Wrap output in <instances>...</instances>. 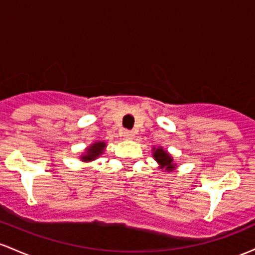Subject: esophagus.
Here are the masks:
<instances>
[{
	"instance_id": "34e87169",
	"label": "esophagus",
	"mask_w": 255,
	"mask_h": 255,
	"mask_svg": "<svg viewBox=\"0 0 255 255\" xmlns=\"http://www.w3.org/2000/svg\"><path fill=\"white\" fill-rule=\"evenodd\" d=\"M123 138L127 139V140H130V139L134 138V132H132V130H125V132L122 133Z\"/></svg>"
}]
</instances>
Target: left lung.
I'll use <instances>...</instances> for the list:
<instances>
[{
    "mask_svg": "<svg viewBox=\"0 0 255 255\" xmlns=\"http://www.w3.org/2000/svg\"><path fill=\"white\" fill-rule=\"evenodd\" d=\"M152 157L159 163L160 170H165V172H173L177 166L176 162L173 161V157L170 152L162 146H152Z\"/></svg>",
    "mask_w": 255,
    "mask_h": 255,
    "instance_id": "8db88e82",
    "label": "left lung"
}]
</instances>
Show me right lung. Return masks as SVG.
Segmentation results:
<instances>
[{
	"mask_svg": "<svg viewBox=\"0 0 255 255\" xmlns=\"http://www.w3.org/2000/svg\"><path fill=\"white\" fill-rule=\"evenodd\" d=\"M107 144L104 140H96L94 143L90 144L89 146H87L84 150V152H82V155L79 156L80 161L83 162H90L96 160L98 157H100V155L104 154V150L106 149Z\"/></svg>",
	"mask_w": 255,
	"mask_h": 255,
	"instance_id": "1",
	"label": "right lung"
}]
</instances>
